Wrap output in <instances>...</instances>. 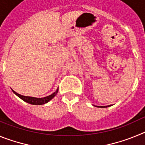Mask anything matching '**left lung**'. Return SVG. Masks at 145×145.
Listing matches in <instances>:
<instances>
[{"label":"left lung","mask_w":145,"mask_h":145,"mask_svg":"<svg viewBox=\"0 0 145 145\" xmlns=\"http://www.w3.org/2000/svg\"><path fill=\"white\" fill-rule=\"evenodd\" d=\"M110 106H111V105H108V106H97V107H101V108H104V107H110ZM96 107H97V106H96Z\"/></svg>","instance_id":"left-lung-1"}]
</instances>
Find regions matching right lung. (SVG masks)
Masks as SVG:
<instances>
[{
  "mask_svg": "<svg viewBox=\"0 0 145 145\" xmlns=\"http://www.w3.org/2000/svg\"><path fill=\"white\" fill-rule=\"evenodd\" d=\"M12 90V89H11ZM58 88L57 89L56 91L54 92L53 93H52L51 95L47 96L46 97H42V98H36V97H27V96H23L21 94H19L18 93L15 92L14 91L12 90V91L16 94L17 97H20L21 99H22L23 101L27 102L29 104H31V105H44V104L47 103V102H49L50 100H52V99L57 95V93H58Z\"/></svg>",
  "mask_w": 145,
  "mask_h": 145,
  "instance_id": "add662e5",
  "label": "right lung"
}]
</instances>
